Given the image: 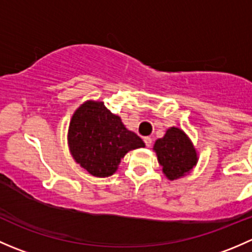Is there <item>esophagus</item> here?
Returning a JSON list of instances; mask_svg holds the SVG:
<instances>
[{
  "instance_id": "34e87169",
  "label": "esophagus",
  "mask_w": 252,
  "mask_h": 252,
  "mask_svg": "<svg viewBox=\"0 0 252 252\" xmlns=\"http://www.w3.org/2000/svg\"><path fill=\"white\" fill-rule=\"evenodd\" d=\"M144 142L147 147H150L152 145V139L150 136H146V138H144Z\"/></svg>"
}]
</instances>
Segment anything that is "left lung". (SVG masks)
I'll list each match as a JSON object with an SVG mask.
<instances>
[{
	"label": "left lung",
	"instance_id": "8db88e82",
	"mask_svg": "<svg viewBox=\"0 0 252 252\" xmlns=\"http://www.w3.org/2000/svg\"><path fill=\"white\" fill-rule=\"evenodd\" d=\"M154 150L163 167V173L171 180L183 177L197 162L194 146L184 131L178 128L168 129L163 138L155 142Z\"/></svg>",
	"mask_w": 252,
	"mask_h": 252
}]
</instances>
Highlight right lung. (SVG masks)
Returning a JSON list of instances; mask_svg holds the SVG:
<instances>
[{
	"instance_id": "right-lung-1",
	"label": "right lung",
	"mask_w": 252,
	"mask_h": 252,
	"mask_svg": "<svg viewBox=\"0 0 252 252\" xmlns=\"http://www.w3.org/2000/svg\"><path fill=\"white\" fill-rule=\"evenodd\" d=\"M68 141L75 161L100 178L113 174L126 152L145 146L140 136L124 126L121 117L111 113L103 102L93 101L74 113Z\"/></svg>"
}]
</instances>
